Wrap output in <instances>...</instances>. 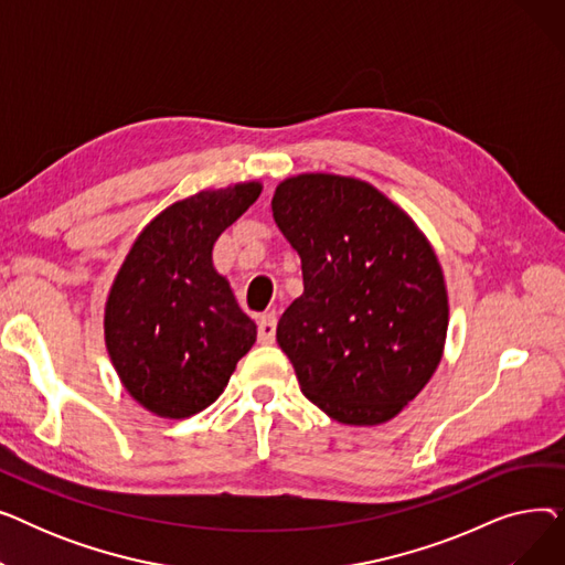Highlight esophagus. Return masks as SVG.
I'll return each mask as SVG.
<instances>
[{
    "instance_id": "esophagus-1",
    "label": "esophagus",
    "mask_w": 565,
    "mask_h": 565,
    "mask_svg": "<svg viewBox=\"0 0 565 565\" xmlns=\"http://www.w3.org/2000/svg\"><path fill=\"white\" fill-rule=\"evenodd\" d=\"M277 332V316L275 313H263L258 318V343H273Z\"/></svg>"
}]
</instances>
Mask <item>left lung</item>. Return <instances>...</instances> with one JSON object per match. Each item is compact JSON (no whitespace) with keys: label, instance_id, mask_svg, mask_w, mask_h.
<instances>
[{"label":"left lung","instance_id":"1","mask_svg":"<svg viewBox=\"0 0 565 565\" xmlns=\"http://www.w3.org/2000/svg\"><path fill=\"white\" fill-rule=\"evenodd\" d=\"M273 215L302 258L305 292L277 324L302 394L341 424L390 422L426 387L447 339L433 247L401 207L354 178H288Z\"/></svg>","mask_w":565,"mask_h":565}]
</instances>
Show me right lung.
Returning a JSON list of instances; mask_svg holds the SVG:
<instances>
[{
  "instance_id": "right-lung-1",
  "label": "right lung",
  "mask_w": 565,
  "mask_h": 565,
  "mask_svg": "<svg viewBox=\"0 0 565 565\" xmlns=\"http://www.w3.org/2000/svg\"><path fill=\"white\" fill-rule=\"evenodd\" d=\"M258 194V183H245L169 205L116 275L105 309L109 358L126 390L160 417L185 419L217 401L256 341L254 320L215 273L213 245Z\"/></svg>"
}]
</instances>
